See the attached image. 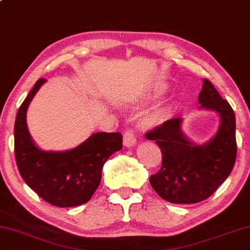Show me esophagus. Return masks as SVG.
Instances as JSON below:
<instances>
[{"mask_svg": "<svg viewBox=\"0 0 250 250\" xmlns=\"http://www.w3.org/2000/svg\"><path fill=\"white\" fill-rule=\"evenodd\" d=\"M123 143L126 147H132L136 144V135L133 129H126L123 136Z\"/></svg>", "mask_w": 250, "mask_h": 250, "instance_id": "obj_1", "label": "esophagus"}]
</instances>
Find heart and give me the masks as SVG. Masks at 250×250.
<instances>
[{
    "label": "heart",
    "mask_w": 250,
    "mask_h": 250,
    "mask_svg": "<svg viewBox=\"0 0 250 250\" xmlns=\"http://www.w3.org/2000/svg\"><path fill=\"white\" fill-rule=\"evenodd\" d=\"M161 118H162V113H161V111H155V113H153V114L151 115V119L153 122H159Z\"/></svg>",
    "instance_id": "heart-1"
}]
</instances>
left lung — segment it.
Masks as SVG:
<instances>
[{
    "mask_svg": "<svg viewBox=\"0 0 250 250\" xmlns=\"http://www.w3.org/2000/svg\"><path fill=\"white\" fill-rule=\"evenodd\" d=\"M198 103L221 118L218 133L208 142L197 146L188 141L180 128L182 118L169 119L146 133L162 153L161 169L150 177V184L170 203L193 204L206 200L228 178L236 162L233 109L208 79L203 81Z\"/></svg>",
    "mask_w": 250,
    "mask_h": 250,
    "instance_id": "8db88e82",
    "label": "left lung"
}]
</instances>
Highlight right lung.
<instances>
[{
  "label": "right lung",
  "instance_id": "right-lung-1",
  "mask_svg": "<svg viewBox=\"0 0 250 250\" xmlns=\"http://www.w3.org/2000/svg\"><path fill=\"white\" fill-rule=\"evenodd\" d=\"M39 79L18 110L14 124V154L24 183L39 197L57 208L90 201L101 182L104 162L123 147L121 133H96L70 151L38 149L28 132L26 115L30 101L45 83Z\"/></svg>",
  "mask_w": 250,
  "mask_h": 250
}]
</instances>
